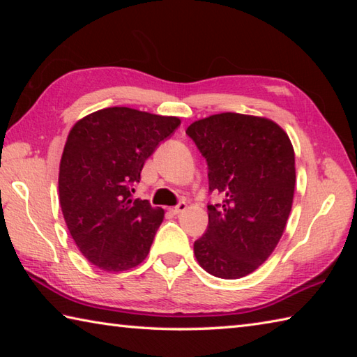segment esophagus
Listing matches in <instances>:
<instances>
[{
	"label": "esophagus",
	"instance_id": "esophagus-1",
	"mask_svg": "<svg viewBox=\"0 0 357 357\" xmlns=\"http://www.w3.org/2000/svg\"><path fill=\"white\" fill-rule=\"evenodd\" d=\"M185 208H187V204H185V202H179L178 206L170 207L169 210H170V213H172V215H179L181 211H184Z\"/></svg>",
	"mask_w": 357,
	"mask_h": 357
}]
</instances>
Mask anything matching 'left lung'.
I'll return each instance as SVG.
<instances>
[{
    "label": "left lung",
    "instance_id": "1",
    "mask_svg": "<svg viewBox=\"0 0 357 357\" xmlns=\"http://www.w3.org/2000/svg\"><path fill=\"white\" fill-rule=\"evenodd\" d=\"M185 133L208 165V227L195 241V256L210 275L239 279L268 259L291 211L296 169L288 135L275 121L218 113L195 121Z\"/></svg>",
    "mask_w": 357,
    "mask_h": 357
}]
</instances>
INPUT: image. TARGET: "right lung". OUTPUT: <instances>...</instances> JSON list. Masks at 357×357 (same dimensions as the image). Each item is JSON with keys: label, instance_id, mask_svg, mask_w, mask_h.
I'll return each instance as SVG.
<instances>
[{"label": "right lung", "instance_id": "add662e5", "mask_svg": "<svg viewBox=\"0 0 357 357\" xmlns=\"http://www.w3.org/2000/svg\"><path fill=\"white\" fill-rule=\"evenodd\" d=\"M179 124L176 116L107 107L70 128L59 162V204L75 244L98 268L130 270L147 257L164 210L133 199V185Z\"/></svg>", "mask_w": 357, "mask_h": 357}]
</instances>
